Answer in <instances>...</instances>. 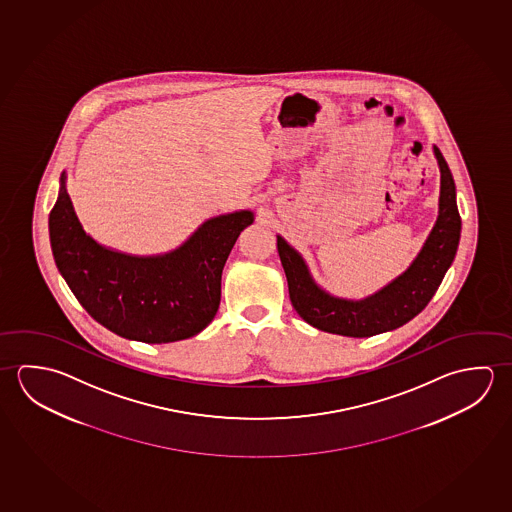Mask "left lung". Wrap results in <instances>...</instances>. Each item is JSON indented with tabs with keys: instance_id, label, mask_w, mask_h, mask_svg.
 I'll use <instances>...</instances> for the list:
<instances>
[{
	"instance_id": "obj_1",
	"label": "left lung",
	"mask_w": 512,
	"mask_h": 512,
	"mask_svg": "<svg viewBox=\"0 0 512 512\" xmlns=\"http://www.w3.org/2000/svg\"><path fill=\"white\" fill-rule=\"evenodd\" d=\"M434 150L441 168L439 217L410 269L382 292L364 301L331 297L313 283L303 258L278 236L279 258L285 269L290 301L295 312L313 328L344 337H373L407 324L430 303L457 254L462 226L453 175L439 148Z\"/></svg>"
}]
</instances>
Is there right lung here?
Returning <instances> with one entry per match:
<instances>
[{
	"mask_svg": "<svg viewBox=\"0 0 512 512\" xmlns=\"http://www.w3.org/2000/svg\"><path fill=\"white\" fill-rule=\"evenodd\" d=\"M61 177L50 211V242L57 269L86 312L130 340L166 344L193 337L217 315L227 256L251 211L211 218L177 251L136 258L109 251L87 236Z\"/></svg>",
	"mask_w": 512,
	"mask_h": 512,
	"instance_id": "add662e5",
	"label": "right lung"
}]
</instances>
